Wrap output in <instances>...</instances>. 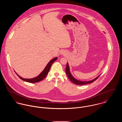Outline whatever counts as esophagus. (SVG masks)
Instances as JSON below:
<instances>
[{"label": "esophagus", "instance_id": "esophagus-1", "mask_svg": "<svg viewBox=\"0 0 122 122\" xmlns=\"http://www.w3.org/2000/svg\"><path fill=\"white\" fill-rule=\"evenodd\" d=\"M60 54L61 55H65L66 54H65V52H64L63 51H62V52H61V54Z\"/></svg>", "mask_w": 122, "mask_h": 122}]
</instances>
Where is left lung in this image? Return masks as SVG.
I'll list each match as a JSON object with an SVG mask.
<instances>
[{
    "label": "left lung",
    "instance_id": "obj_1",
    "mask_svg": "<svg viewBox=\"0 0 122 122\" xmlns=\"http://www.w3.org/2000/svg\"><path fill=\"white\" fill-rule=\"evenodd\" d=\"M66 75H67L68 78L70 80V81H71L72 82H73V83H74L75 84H77V85H86V84L91 83L93 82L94 81H95V80H96L99 78V77L100 76V75L98 76H97L96 78H95L94 79H93L92 80H91V81H81L78 80L76 79L75 78H74L73 76L71 74V72L70 71V67L69 66V64H68V63H67V65H66Z\"/></svg>",
    "mask_w": 122,
    "mask_h": 122
}]
</instances>
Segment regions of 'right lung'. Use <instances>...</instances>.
I'll return each instance as SVG.
<instances>
[{"mask_svg":"<svg viewBox=\"0 0 122 122\" xmlns=\"http://www.w3.org/2000/svg\"><path fill=\"white\" fill-rule=\"evenodd\" d=\"M57 57H56L53 58V59H52L47 65V66H46V67L44 69V70L41 71V73L38 75L37 76L33 78H31V79H24L22 78L21 77H20V76H19L16 72V74L18 76V77L21 79L22 80L24 81H26L27 82H29V83H36V82H38L39 81H42L43 79H44L46 76H47V75L48 74L51 67V66L52 64L56 60Z\"/></svg>","mask_w":122,"mask_h":122,"instance_id":"add662e5","label":"right lung"}]
</instances>
